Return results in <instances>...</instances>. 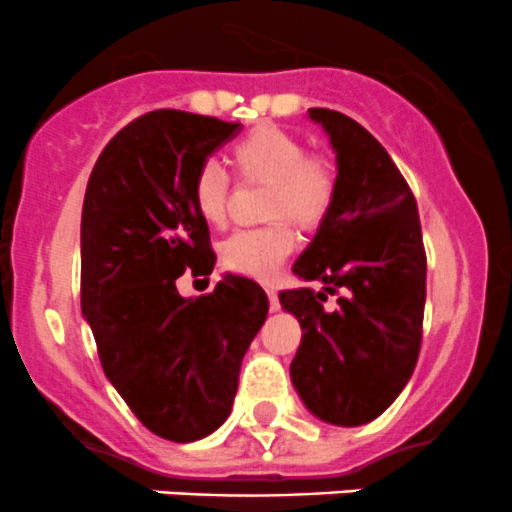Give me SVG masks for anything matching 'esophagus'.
<instances>
[{"instance_id":"34e87169","label":"esophagus","mask_w":512,"mask_h":512,"mask_svg":"<svg viewBox=\"0 0 512 512\" xmlns=\"http://www.w3.org/2000/svg\"><path fill=\"white\" fill-rule=\"evenodd\" d=\"M267 297H270V309H272V312H277V309H280V299H277V289L267 285Z\"/></svg>"}]
</instances>
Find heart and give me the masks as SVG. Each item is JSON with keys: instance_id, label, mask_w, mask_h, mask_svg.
<instances>
[{"instance_id": "heart-1", "label": "heart", "mask_w": 512, "mask_h": 512, "mask_svg": "<svg viewBox=\"0 0 512 512\" xmlns=\"http://www.w3.org/2000/svg\"><path fill=\"white\" fill-rule=\"evenodd\" d=\"M230 163L242 183H265L262 215L272 223L237 230L223 242V262L250 277H270L294 250V225L317 230L337 203V168L322 153H304L302 138L280 126H257L230 148ZM193 208L208 225H223L230 180L215 163L195 173Z\"/></svg>"}]
</instances>
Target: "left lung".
<instances>
[{"label":"left lung","instance_id":"left-lung-1","mask_svg":"<svg viewBox=\"0 0 512 512\" xmlns=\"http://www.w3.org/2000/svg\"><path fill=\"white\" fill-rule=\"evenodd\" d=\"M337 153V203L292 272L322 282L280 292L302 327L289 376L309 411L334 426L384 414L421 349L426 250L414 193L386 148L354 118L309 108ZM340 292L338 307H323Z\"/></svg>","mask_w":512,"mask_h":512}]
</instances>
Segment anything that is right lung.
<instances>
[{
	"label": "right lung",
	"mask_w": 512,
	"mask_h": 512,
	"mask_svg": "<svg viewBox=\"0 0 512 512\" xmlns=\"http://www.w3.org/2000/svg\"><path fill=\"white\" fill-rule=\"evenodd\" d=\"M240 123L160 108L116 133L98 156L81 213V312L103 374L138 421L165 441L210 436L230 416L247 347L267 319L265 289L227 275L180 297L185 270L215 267L195 213V173Z\"/></svg>",
	"instance_id": "1"
}]
</instances>
